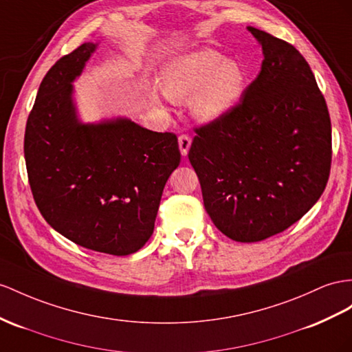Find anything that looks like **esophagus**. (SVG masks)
I'll use <instances>...</instances> for the list:
<instances>
[{
  "mask_svg": "<svg viewBox=\"0 0 352 352\" xmlns=\"http://www.w3.org/2000/svg\"><path fill=\"white\" fill-rule=\"evenodd\" d=\"M178 146H179V151H182L183 156H187L188 148L192 146V138L188 137L187 133H182L178 137Z\"/></svg>",
  "mask_w": 352,
  "mask_h": 352,
  "instance_id": "34e87169",
  "label": "esophagus"
}]
</instances>
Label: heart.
Returning a JSON list of instances; mask_svg holds the SVG:
<instances>
[{
	"label": "heart",
	"mask_w": 352,
	"mask_h": 352,
	"mask_svg": "<svg viewBox=\"0 0 352 352\" xmlns=\"http://www.w3.org/2000/svg\"><path fill=\"white\" fill-rule=\"evenodd\" d=\"M245 71L220 52L197 50L168 60L160 71V87L174 101L190 99L195 117L212 122L229 113L244 92Z\"/></svg>",
	"instance_id": "heart-1"
}]
</instances>
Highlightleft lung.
Here are the masks:
<instances>
[{
    "label": "left lung",
    "instance_id": "8db88e82",
    "mask_svg": "<svg viewBox=\"0 0 352 352\" xmlns=\"http://www.w3.org/2000/svg\"><path fill=\"white\" fill-rule=\"evenodd\" d=\"M248 30L262 44V69L229 113L193 128L188 150L206 212L238 242L300 220L331 166L330 116L309 64L290 43Z\"/></svg>",
    "mask_w": 352,
    "mask_h": 352
}]
</instances>
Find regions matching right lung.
<instances>
[{"instance_id":"1","label":"right lung","mask_w":352,"mask_h":352,"mask_svg":"<svg viewBox=\"0 0 352 352\" xmlns=\"http://www.w3.org/2000/svg\"><path fill=\"white\" fill-rule=\"evenodd\" d=\"M95 47L82 44L44 76L26 120V173L41 215L60 235L98 253L128 256L150 239L182 153L173 132L124 119L77 122L71 82Z\"/></svg>"}]
</instances>
